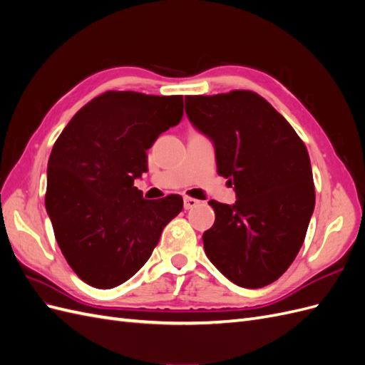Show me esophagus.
<instances>
[{
	"mask_svg": "<svg viewBox=\"0 0 365 365\" xmlns=\"http://www.w3.org/2000/svg\"><path fill=\"white\" fill-rule=\"evenodd\" d=\"M197 204H200V201L195 200V197H189V196L184 197V208L185 210H190V208L196 207Z\"/></svg>",
	"mask_w": 365,
	"mask_h": 365,
	"instance_id": "34e87169",
	"label": "esophagus"
}]
</instances>
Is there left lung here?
<instances>
[{"label":"left lung","instance_id":"1","mask_svg":"<svg viewBox=\"0 0 365 365\" xmlns=\"http://www.w3.org/2000/svg\"><path fill=\"white\" fill-rule=\"evenodd\" d=\"M185 114L213 141L217 173L237 195L235 205L208 202L216 219L202 235L207 257L237 286L263 288L294 262L314 212L304 143L268 101L248 90L185 96Z\"/></svg>","mask_w":365,"mask_h":365}]
</instances>
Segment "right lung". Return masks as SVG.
Here are the masks:
<instances>
[{"instance_id":"1","label":"right lung","mask_w":365,"mask_h":365,"mask_svg":"<svg viewBox=\"0 0 365 365\" xmlns=\"http://www.w3.org/2000/svg\"><path fill=\"white\" fill-rule=\"evenodd\" d=\"M182 118V96L106 91L76 113L54 143L46 208L77 277L98 289L129 280L148 262L182 197L143 200L134 180L146 150Z\"/></svg>"}]
</instances>
